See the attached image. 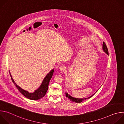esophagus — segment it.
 <instances>
[{
    "instance_id": "1",
    "label": "esophagus",
    "mask_w": 124,
    "mask_h": 124,
    "mask_svg": "<svg viewBox=\"0 0 124 124\" xmlns=\"http://www.w3.org/2000/svg\"><path fill=\"white\" fill-rule=\"evenodd\" d=\"M59 69H60V70H65V69H66L65 67L64 66H60L59 67Z\"/></svg>"
}]
</instances>
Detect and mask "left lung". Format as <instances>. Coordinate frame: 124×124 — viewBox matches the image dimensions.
Masks as SVG:
<instances>
[{
  "label": "left lung",
  "instance_id": "left-lung-1",
  "mask_svg": "<svg viewBox=\"0 0 124 124\" xmlns=\"http://www.w3.org/2000/svg\"><path fill=\"white\" fill-rule=\"evenodd\" d=\"M102 48H103V51L107 54L108 55V47L107 46H106V44L104 42H103V44H102ZM95 94H94L93 95H92L91 96H90V97H88L87 98H85V99H78V98H74L72 96H70V95H69L67 93H66V96L67 97H68L69 98V100H70V101H72L73 102H77V103H80V102H81L82 101L86 100V99H89L90 98L92 97Z\"/></svg>",
  "mask_w": 124,
  "mask_h": 124
}]
</instances>
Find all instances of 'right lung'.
Segmentation results:
<instances>
[{
	"mask_svg": "<svg viewBox=\"0 0 124 124\" xmlns=\"http://www.w3.org/2000/svg\"><path fill=\"white\" fill-rule=\"evenodd\" d=\"M54 72V69H52L44 78L40 87L38 88V89L35 90L34 91V92H33V93H29L28 91H26L24 90L23 89H22V88L20 86L16 85V84L14 81L10 74V75L11 79H12L13 82L14 83V84L17 88V89L19 90V91L24 96H25L27 98H28L30 100H39V99L42 98L43 97H44L45 96V95L47 92V90L48 89L49 81L52 77Z\"/></svg>",
	"mask_w": 124,
	"mask_h": 124,
	"instance_id": "obj_1",
	"label": "right lung"
}]
</instances>
